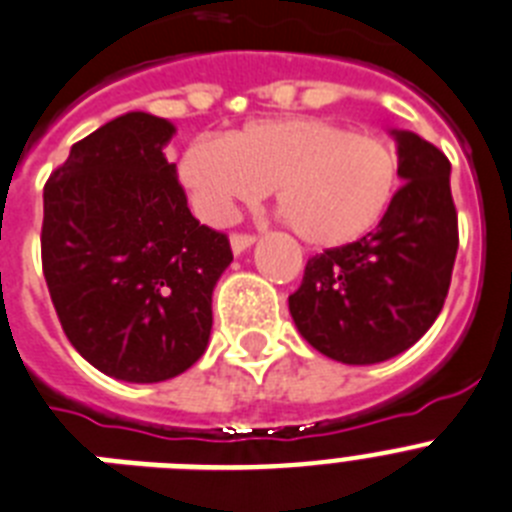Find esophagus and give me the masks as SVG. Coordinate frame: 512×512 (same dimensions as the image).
<instances>
[{"instance_id": "esophagus-1", "label": "esophagus", "mask_w": 512, "mask_h": 512, "mask_svg": "<svg viewBox=\"0 0 512 512\" xmlns=\"http://www.w3.org/2000/svg\"><path fill=\"white\" fill-rule=\"evenodd\" d=\"M255 242L257 237H252V234H231V252H234V255H242V252L250 250Z\"/></svg>"}]
</instances>
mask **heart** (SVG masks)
Wrapping results in <instances>:
<instances>
[{
  "label": "heart",
  "mask_w": 512,
  "mask_h": 512,
  "mask_svg": "<svg viewBox=\"0 0 512 512\" xmlns=\"http://www.w3.org/2000/svg\"><path fill=\"white\" fill-rule=\"evenodd\" d=\"M177 185L195 216L234 221L273 188L275 206L311 247L335 250L379 226L399 188L386 141L317 115L244 123L224 139H198L177 159Z\"/></svg>",
  "instance_id": "b5f03b06"
}]
</instances>
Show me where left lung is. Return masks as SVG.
Returning <instances> with one entry per match:
<instances>
[{
    "label": "left lung",
    "instance_id": "left-lung-1",
    "mask_svg": "<svg viewBox=\"0 0 512 512\" xmlns=\"http://www.w3.org/2000/svg\"><path fill=\"white\" fill-rule=\"evenodd\" d=\"M391 136L404 185L386 216L358 242L311 257L288 296L301 337L348 366L389 361L430 330L459 250L451 162L417 133Z\"/></svg>",
    "mask_w": 512,
    "mask_h": 512
}]
</instances>
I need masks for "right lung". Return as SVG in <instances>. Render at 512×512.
Masks as SVG:
<instances>
[{
	"mask_svg": "<svg viewBox=\"0 0 512 512\" xmlns=\"http://www.w3.org/2000/svg\"><path fill=\"white\" fill-rule=\"evenodd\" d=\"M177 128L118 115L43 188V275L69 342L105 376L157 384L208 348L229 239L198 224L164 146Z\"/></svg>",
	"mask_w": 512,
	"mask_h": 512,
	"instance_id": "add662e5",
	"label": "right lung"
}]
</instances>
